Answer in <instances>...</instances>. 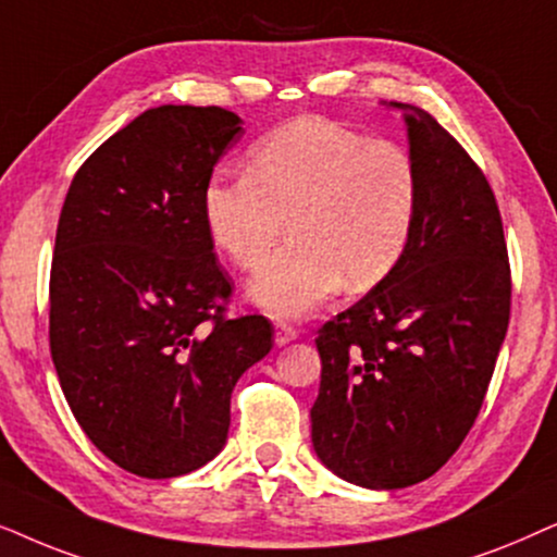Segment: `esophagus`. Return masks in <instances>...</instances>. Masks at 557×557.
<instances>
[{"instance_id":"obj_1","label":"esophagus","mask_w":557,"mask_h":557,"mask_svg":"<svg viewBox=\"0 0 557 557\" xmlns=\"http://www.w3.org/2000/svg\"><path fill=\"white\" fill-rule=\"evenodd\" d=\"M298 338V331L287 323H274V344L277 346H287Z\"/></svg>"}]
</instances>
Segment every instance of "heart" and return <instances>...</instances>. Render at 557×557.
<instances>
[{"label": "heart", "instance_id": "heart-1", "mask_svg": "<svg viewBox=\"0 0 557 557\" xmlns=\"http://www.w3.org/2000/svg\"><path fill=\"white\" fill-rule=\"evenodd\" d=\"M203 224L221 255L257 270L249 300L274 318H306L344 283L380 285L399 264L420 211V170L403 145L323 116L272 129L247 154V173L203 185Z\"/></svg>", "mask_w": 557, "mask_h": 557}]
</instances>
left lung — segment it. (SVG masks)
Listing matches in <instances>:
<instances>
[{
  "label": "left lung",
  "instance_id": "1",
  "mask_svg": "<svg viewBox=\"0 0 557 557\" xmlns=\"http://www.w3.org/2000/svg\"><path fill=\"white\" fill-rule=\"evenodd\" d=\"M403 111L420 211L399 264L318 331L310 438L364 488L433 476L476 420L509 325V262L486 177L428 111Z\"/></svg>",
  "mask_w": 557,
  "mask_h": 557
}]
</instances>
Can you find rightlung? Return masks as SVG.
<instances>
[{
    "label": "right lung",
    "mask_w": 557,
    "mask_h": 557,
    "mask_svg": "<svg viewBox=\"0 0 557 557\" xmlns=\"http://www.w3.org/2000/svg\"><path fill=\"white\" fill-rule=\"evenodd\" d=\"M242 119L147 109L73 177L50 270V354L73 418L119 469L173 479L226 446L232 392L272 348L232 295L201 196Z\"/></svg>",
    "instance_id": "right-lung-1"
}]
</instances>
